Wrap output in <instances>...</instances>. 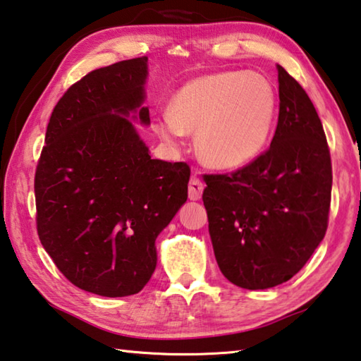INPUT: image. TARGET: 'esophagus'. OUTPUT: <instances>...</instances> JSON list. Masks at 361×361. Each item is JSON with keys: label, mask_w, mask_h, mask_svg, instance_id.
Returning <instances> with one entry per match:
<instances>
[{"label": "esophagus", "mask_w": 361, "mask_h": 361, "mask_svg": "<svg viewBox=\"0 0 361 361\" xmlns=\"http://www.w3.org/2000/svg\"><path fill=\"white\" fill-rule=\"evenodd\" d=\"M203 181L199 178L197 175H192L191 180H189V199L191 200H199L202 197V192H203Z\"/></svg>", "instance_id": "obj_1"}]
</instances>
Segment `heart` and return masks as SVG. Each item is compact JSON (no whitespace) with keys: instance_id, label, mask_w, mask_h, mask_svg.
<instances>
[{"instance_id":"obj_1","label":"heart","mask_w":361,"mask_h":361,"mask_svg":"<svg viewBox=\"0 0 361 361\" xmlns=\"http://www.w3.org/2000/svg\"><path fill=\"white\" fill-rule=\"evenodd\" d=\"M276 106V91L267 77L245 71L214 72L188 82L170 110L156 116L154 130L173 147L186 133H195L203 162L237 169L264 152Z\"/></svg>"}]
</instances>
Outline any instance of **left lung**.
I'll use <instances>...</instances> for the list:
<instances>
[{
    "label": "left lung",
    "mask_w": 361,
    "mask_h": 361,
    "mask_svg": "<svg viewBox=\"0 0 361 361\" xmlns=\"http://www.w3.org/2000/svg\"><path fill=\"white\" fill-rule=\"evenodd\" d=\"M278 80L279 116L270 147L235 172L203 176L216 262L232 284L249 290L289 281L329 227L333 175L322 121L283 66Z\"/></svg>",
    "instance_id": "8db88e82"
}]
</instances>
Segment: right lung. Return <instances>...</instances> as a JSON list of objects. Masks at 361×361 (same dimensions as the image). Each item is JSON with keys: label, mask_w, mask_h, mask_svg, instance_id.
<instances>
[{"label": "right lung", "mask_w": 361, "mask_h": 361, "mask_svg": "<svg viewBox=\"0 0 361 361\" xmlns=\"http://www.w3.org/2000/svg\"><path fill=\"white\" fill-rule=\"evenodd\" d=\"M147 56L94 69L51 112L35 175L39 240L78 289L139 293L156 268L154 240L188 199L186 162L152 159L129 112L149 123Z\"/></svg>", "instance_id": "obj_1"}]
</instances>
